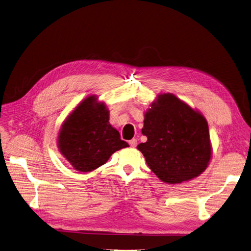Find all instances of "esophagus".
I'll use <instances>...</instances> for the list:
<instances>
[{"label":"esophagus","mask_w":251,"mask_h":251,"mask_svg":"<svg viewBox=\"0 0 251 251\" xmlns=\"http://www.w3.org/2000/svg\"><path fill=\"white\" fill-rule=\"evenodd\" d=\"M129 145H130V147L135 148V147L137 146V139H136V138H133V139H131V140H129Z\"/></svg>","instance_id":"1"}]
</instances>
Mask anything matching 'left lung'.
Segmentation results:
<instances>
[{"label": "left lung", "instance_id": "obj_1", "mask_svg": "<svg viewBox=\"0 0 251 251\" xmlns=\"http://www.w3.org/2000/svg\"><path fill=\"white\" fill-rule=\"evenodd\" d=\"M141 132L148 140L137 149L162 181L190 180L208 166L211 146L206 119L173 94H161L151 104Z\"/></svg>", "mask_w": 251, "mask_h": 251}]
</instances>
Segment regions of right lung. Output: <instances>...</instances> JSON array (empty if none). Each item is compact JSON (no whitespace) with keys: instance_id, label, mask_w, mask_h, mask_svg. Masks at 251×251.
Here are the masks:
<instances>
[{"instance_id":"right-lung-1","label":"right lung","mask_w":251,"mask_h":251,"mask_svg":"<svg viewBox=\"0 0 251 251\" xmlns=\"http://www.w3.org/2000/svg\"><path fill=\"white\" fill-rule=\"evenodd\" d=\"M129 145L108 122L104 103L95 96L85 99L65 120L58 135V149L72 166L89 172Z\"/></svg>"}]
</instances>
